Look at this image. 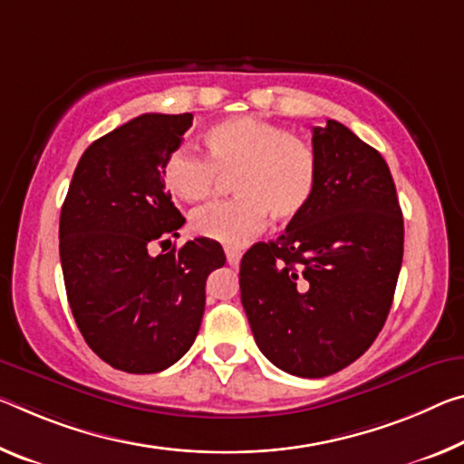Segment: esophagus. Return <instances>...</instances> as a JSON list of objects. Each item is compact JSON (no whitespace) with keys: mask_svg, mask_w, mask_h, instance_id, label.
<instances>
[{"mask_svg":"<svg viewBox=\"0 0 464 464\" xmlns=\"http://www.w3.org/2000/svg\"><path fill=\"white\" fill-rule=\"evenodd\" d=\"M225 252H227V262H229L233 268H237V266H239V262H241V252H239V249H235V247H227Z\"/></svg>","mask_w":464,"mask_h":464,"instance_id":"obj_1","label":"esophagus"}]
</instances>
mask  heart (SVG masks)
I'll return each instance as SVG.
<instances>
[{"label": "heart", "mask_w": 464, "mask_h": 464, "mask_svg": "<svg viewBox=\"0 0 464 464\" xmlns=\"http://www.w3.org/2000/svg\"><path fill=\"white\" fill-rule=\"evenodd\" d=\"M206 157L181 146L169 154L165 181L183 202H202L217 192L220 178L233 179L231 202H217L192 215L194 233L225 246H241L266 227L310 208L318 192L315 150L289 130L260 117L223 120L206 130Z\"/></svg>", "instance_id": "heart-1"}]
</instances>
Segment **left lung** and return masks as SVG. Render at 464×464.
Instances as JSON below:
<instances>
[{
    "instance_id": "obj_1",
    "label": "left lung",
    "mask_w": 464,
    "mask_h": 464,
    "mask_svg": "<svg viewBox=\"0 0 464 464\" xmlns=\"http://www.w3.org/2000/svg\"><path fill=\"white\" fill-rule=\"evenodd\" d=\"M318 192L276 241L241 258V304L278 370L324 378L372 347L391 312L404 225L382 154L334 120L312 130Z\"/></svg>"
}]
</instances>
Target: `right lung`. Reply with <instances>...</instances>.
<instances>
[{
    "label": "right lung",
    "mask_w": 464,
    "mask_h": 464,
    "mask_svg": "<svg viewBox=\"0 0 464 464\" xmlns=\"http://www.w3.org/2000/svg\"><path fill=\"white\" fill-rule=\"evenodd\" d=\"M192 120L144 113L94 140L62 206L60 258L73 320L102 362L128 373L163 372L186 355L202 324L206 278L227 262L223 247L204 237L150 254L186 223L165 189V165Z\"/></svg>",
    "instance_id": "right-lung-1"
}]
</instances>
